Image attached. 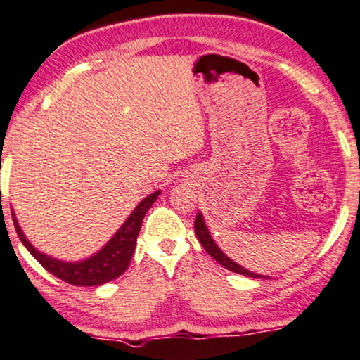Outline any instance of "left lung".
<instances>
[{
    "label": "left lung",
    "mask_w": 360,
    "mask_h": 360,
    "mask_svg": "<svg viewBox=\"0 0 360 360\" xmlns=\"http://www.w3.org/2000/svg\"><path fill=\"white\" fill-rule=\"evenodd\" d=\"M195 233H197V238L200 240L202 247L208 252V255L214 257V259L219 262L220 265H224L227 270H232V272H235V274L247 275V277H252V278H269V277H265V275L250 272V270L243 269L238 264H235L233 260H230V257L225 255L224 252L219 248V245H217L214 238H212V235H210V232H208L205 220H203L202 214H197V219H195Z\"/></svg>",
    "instance_id": "obj_1"
}]
</instances>
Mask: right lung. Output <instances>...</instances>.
Segmentation results:
<instances>
[{
    "mask_svg": "<svg viewBox=\"0 0 360 360\" xmlns=\"http://www.w3.org/2000/svg\"><path fill=\"white\" fill-rule=\"evenodd\" d=\"M162 193L160 190L148 195L141 200L139 205L135 207V210L131 212L130 217L125 220V224L120 227L112 238L106 242V245L101 247V250L88 257L85 260L78 262H65L53 259V257L43 254L31 245L28 238L25 237V233L21 232V227L18 225V220L13 212V221H15V227L18 232V237L23 242V245L28 248L30 254L37 259L39 264L43 265L48 272L55 275V277L61 278L63 282L72 283V285L79 287H93V285H101L113 278H117L122 275L130 265V260L133 257L136 247V237H139L141 221L148 208L153 205V202L157 200L158 195Z\"/></svg>",
    "mask_w": 360,
    "mask_h": 360,
    "instance_id": "add662e5",
    "label": "right lung"
}]
</instances>
